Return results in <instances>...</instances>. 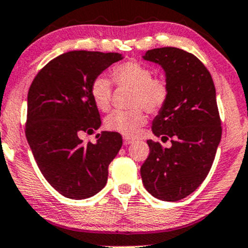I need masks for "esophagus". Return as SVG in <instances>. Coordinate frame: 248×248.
<instances>
[{"label":"esophagus","mask_w":248,"mask_h":248,"mask_svg":"<svg viewBox=\"0 0 248 248\" xmlns=\"http://www.w3.org/2000/svg\"><path fill=\"white\" fill-rule=\"evenodd\" d=\"M135 140H131V138H129V137H124V145H129V144H132V143H134Z\"/></svg>","instance_id":"34e87169"}]
</instances>
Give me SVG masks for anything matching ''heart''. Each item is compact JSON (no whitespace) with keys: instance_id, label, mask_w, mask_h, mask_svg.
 <instances>
[{"instance_id":"obj_1","label":"heart","mask_w":248,"mask_h":248,"mask_svg":"<svg viewBox=\"0 0 248 248\" xmlns=\"http://www.w3.org/2000/svg\"><path fill=\"white\" fill-rule=\"evenodd\" d=\"M112 80L117 86L132 89L130 105L135 108L127 111H113L105 119V127L112 132L132 137L146 123L144 108L157 113L166 106L170 90L168 81L162 77H153L151 68L137 61H126L112 68ZM91 97L98 110H110L112 98V84L105 76H98L91 84Z\"/></svg>"}]
</instances>
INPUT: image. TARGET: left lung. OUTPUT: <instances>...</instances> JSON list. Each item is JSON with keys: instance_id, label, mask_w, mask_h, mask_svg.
Wrapping results in <instances>:
<instances>
[{"instance_id": "left-lung-1", "label": "left lung", "mask_w": 248, "mask_h": 248, "mask_svg": "<svg viewBox=\"0 0 248 248\" xmlns=\"http://www.w3.org/2000/svg\"><path fill=\"white\" fill-rule=\"evenodd\" d=\"M143 59L158 63L166 72L170 94L153 122V132L163 148L149 140L148 158L140 167L146 190L162 201H178L190 195L208 175L221 140L217 93L206 66L191 53L162 47L150 49Z\"/></svg>"}]
</instances>
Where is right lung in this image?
Wrapping results in <instances>:
<instances>
[{"mask_svg":"<svg viewBox=\"0 0 248 248\" xmlns=\"http://www.w3.org/2000/svg\"><path fill=\"white\" fill-rule=\"evenodd\" d=\"M119 53L72 50L50 60L28 91L26 137L40 171L65 198L81 200L99 193L108 182V164L123 144L118 132L103 131L84 143L102 121L91 97L95 77Z\"/></svg>","mask_w":248,"mask_h":248,"instance_id":"right-lung-1","label":"right lung"}]
</instances>
